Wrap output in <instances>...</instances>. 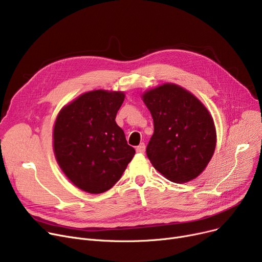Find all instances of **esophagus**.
I'll use <instances>...</instances> for the list:
<instances>
[{
    "instance_id": "34e87169",
    "label": "esophagus",
    "mask_w": 262,
    "mask_h": 262,
    "mask_svg": "<svg viewBox=\"0 0 262 262\" xmlns=\"http://www.w3.org/2000/svg\"><path fill=\"white\" fill-rule=\"evenodd\" d=\"M136 150H137V153H140V154L144 153L145 152V144L144 143H140L138 146H137Z\"/></svg>"
}]
</instances>
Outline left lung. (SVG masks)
Masks as SVG:
<instances>
[{
	"label": "left lung",
	"mask_w": 262,
	"mask_h": 262,
	"mask_svg": "<svg viewBox=\"0 0 262 262\" xmlns=\"http://www.w3.org/2000/svg\"><path fill=\"white\" fill-rule=\"evenodd\" d=\"M142 98L154 120V134L146 146L154 168L178 184L198 177L215 148V128L208 110L174 84L149 90Z\"/></svg>",
	"instance_id": "1"
}]
</instances>
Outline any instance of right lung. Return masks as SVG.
Wrapping results in <instances>:
<instances>
[{
    "label": "right lung",
    "instance_id": "obj_1",
    "mask_svg": "<svg viewBox=\"0 0 262 262\" xmlns=\"http://www.w3.org/2000/svg\"><path fill=\"white\" fill-rule=\"evenodd\" d=\"M123 92L94 90L61 109L54 126V153L76 187L103 193L120 180L135 155L116 123Z\"/></svg>",
    "mask_w": 262,
    "mask_h": 262
}]
</instances>
